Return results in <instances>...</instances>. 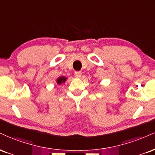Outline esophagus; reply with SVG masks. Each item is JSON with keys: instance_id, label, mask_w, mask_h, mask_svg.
Returning <instances> with one entry per match:
<instances>
[{"instance_id": "obj_1", "label": "esophagus", "mask_w": 155, "mask_h": 155, "mask_svg": "<svg viewBox=\"0 0 155 155\" xmlns=\"http://www.w3.org/2000/svg\"><path fill=\"white\" fill-rule=\"evenodd\" d=\"M74 74H75L76 77H81V75H82V73H81V71H75Z\"/></svg>"}]
</instances>
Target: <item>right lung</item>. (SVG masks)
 <instances>
[{
    "mask_svg": "<svg viewBox=\"0 0 155 155\" xmlns=\"http://www.w3.org/2000/svg\"><path fill=\"white\" fill-rule=\"evenodd\" d=\"M66 79V78H65L64 76H62V77H59L58 79H57V83L58 84H62L63 82H65Z\"/></svg>",
    "mask_w": 155,
    "mask_h": 155,
    "instance_id": "right-lung-1",
    "label": "right lung"
}]
</instances>
